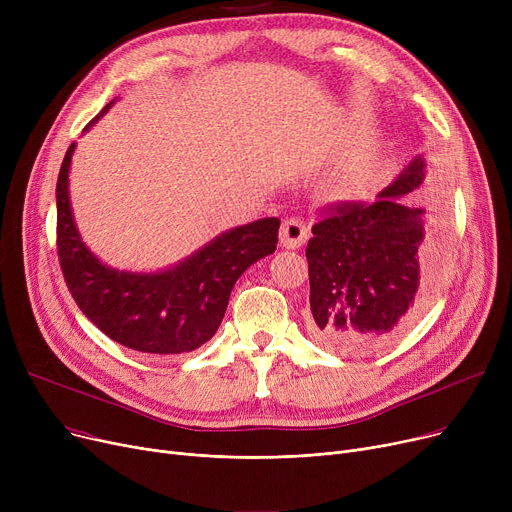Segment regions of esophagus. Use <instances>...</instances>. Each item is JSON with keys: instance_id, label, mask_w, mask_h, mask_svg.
Returning <instances> with one entry per match:
<instances>
[{"instance_id": "esophagus-1", "label": "esophagus", "mask_w": 512, "mask_h": 512, "mask_svg": "<svg viewBox=\"0 0 512 512\" xmlns=\"http://www.w3.org/2000/svg\"><path fill=\"white\" fill-rule=\"evenodd\" d=\"M309 238L307 226L297 218H286L280 228V245L284 249H299Z\"/></svg>"}]
</instances>
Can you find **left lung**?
<instances>
[{
    "label": "left lung",
    "instance_id": "left-lung-1",
    "mask_svg": "<svg viewBox=\"0 0 512 512\" xmlns=\"http://www.w3.org/2000/svg\"><path fill=\"white\" fill-rule=\"evenodd\" d=\"M413 157L371 203L336 205L313 226L309 332L334 353L371 355L396 342L421 315L434 286L427 211L407 205L425 178Z\"/></svg>",
    "mask_w": 512,
    "mask_h": 512
}]
</instances>
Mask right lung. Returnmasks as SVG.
<instances>
[{"label": "right lung", "instance_id": "1", "mask_svg": "<svg viewBox=\"0 0 512 512\" xmlns=\"http://www.w3.org/2000/svg\"><path fill=\"white\" fill-rule=\"evenodd\" d=\"M114 105L85 126V132ZM76 143L62 161L58 203V255L76 305L118 344L145 355L191 353L218 332L230 292L249 267L276 251L278 218L236 226L211 238L182 261L157 272H126L103 263L80 238L68 174Z\"/></svg>", "mask_w": 512, "mask_h": 512}]
</instances>
